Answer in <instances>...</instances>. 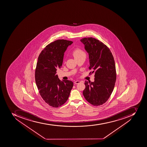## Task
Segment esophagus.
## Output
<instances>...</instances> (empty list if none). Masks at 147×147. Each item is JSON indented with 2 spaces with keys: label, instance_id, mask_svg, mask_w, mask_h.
Wrapping results in <instances>:
<instances>
[{
  "label": "esophagus",
  "instance_id": "1",
  "mask_svg": "<svg viewBox=\"0 0 147 147\" xmlns=\"http://www.w3.org/2000/svg\"><path fill=\"white\" fill-rule=\"evenodd\" d=\"M80 82H81V81H80V80H76V81H74V83L75 84H78L80 83Z\"/></svg>",
  "mask_w": 147,
  "mask_h": 147
}]
</instances>
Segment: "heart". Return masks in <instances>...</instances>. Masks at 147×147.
<instances>
[{"mask_svg":"<svg viewBox=\"0 0 147 147\" xmlns=\"http://www.w3.org/2000/svg\"><path fill=\"white\" fill-rule=\"evenodd\" d=\"M83 55H85L84 52L80 48L76 49L73 52V57L75 59L77 58L78 57H80V56Z\"/></svg>","mask_w":147,"mask_h":147,"instance_id":"b5f03b06","label":"heart"}]
</instances>
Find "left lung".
Listing matches in <instances>:
<instances>
[{
  "mask_svg": "<svg viewBox=\"0 0 147 147\" xmlns=\"http://www.w3.org/2000/svg\"><path fill=\"white\" fill-rule=\"evenodd\" d=\"M89 54V69L95 73V81H85L84 98L91 105H102L110 97L115 87L116 71L115 60L108 46L92 37L80 40Z\"/></svg>",
  "mask_w": 147,
  "mask_h": 147,
  "instance_id": "left-lung-1",
  "label": "left lung"
}]
</instances>
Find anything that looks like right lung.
<instances>
[{
	"label": "right lung",
	"instance_id": "obj_1",
	"mask_svg": "<svg viewBox=\"0 0 147 147\" xmlns=\"http://www.w3.org/2000/svg\"><path fill=\"white\" fill-rule=\"evenodd\" d=\"M73 43L66 39L55 40L45 46L38 57L35 72L36 85L44 101L53 108L67 102L74 85L70 80L61 81L56 74L63 64L64 52Z\"/></svg>",
	"mask_w": 147,
	"mask_h": 147
}]
</instances>
